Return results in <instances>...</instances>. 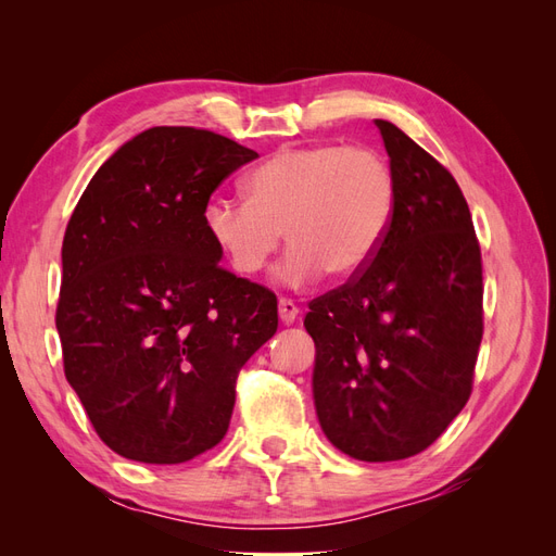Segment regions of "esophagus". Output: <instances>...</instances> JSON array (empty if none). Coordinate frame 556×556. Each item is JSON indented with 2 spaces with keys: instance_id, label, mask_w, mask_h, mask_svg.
<instances>
[{
  "instance_id": "esophagus-1",
  "label": "esophagus",
  "mask_w": 556,
  "mask_h": 556,
  "mask_svg": "<svg viewBox=\"0 0 556 556\" xmlns=\"http://www.w3.org/2000/svg\"><path fill=\"white\" fill-rule=\"evenodd\" d=\"M278 315H280V319H282L285 325H292L294 319H296V315H299V306L294 304L292 299L280 296L278 299Z\"/></svg>"
}]
</instances>
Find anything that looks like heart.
Instances as JSON below:
<instances>
[{"mask_svg": "<svg viewBox=\"0 0 556 556\" xmlns=\"http://www.w3.org/2000/svg\"><path fill=\"white\" fill-rule=\"evenodd\" d=\"M243 199H213L204 229L239 276H257L292 245L278 276L306 285L348 280L376 257L394 215V174L371 148L317 143L280 148L243 178Z\"/></svg>", "mask_w": 556, "mask_h": 556, "instance_id": "b5f03b06", "label": "heart"}]
</instances>
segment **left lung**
I'll return each instance as SVG.
<instances>
[{
    "instance_id": "1",
    "label": "left lung",
    "mask_w": 556,
    "mask_h": 556,
    "mask_svg": "<svg viewBox=\"0 0 556 556\" xmlns=\"http://www.w3.org/2000/svg\"><path fill=\"white\" fill-rule=\"evenodd\" d=\"M394 174V215L376 257L313 299L319 425L359 462L427 450L473 392L482 257L457 180L396 125L376 121Z\"/></svg>"
}]
</instances>
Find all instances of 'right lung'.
Listing matches in <instances>:
<instances>
[{
    "label": "right lung",
    "instance_id": "right-lung-1",
    "mask_svg": "<svg viewBox=\"0 0 556 556\" xmlns=\"http://www.w3.org/2000/svg\"><path fill=\"white\" fill-rule=\"evenodd\" d=\"M255 157L208 129H146L102 164L66 225L64 376L127 459L182 464L220 443L243 364L278 329L276 294L223 268L201 220Z\"/></svg>",
    "mask_w": 556,
    "mask_h": 556
}]
</instances>
